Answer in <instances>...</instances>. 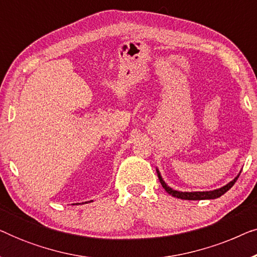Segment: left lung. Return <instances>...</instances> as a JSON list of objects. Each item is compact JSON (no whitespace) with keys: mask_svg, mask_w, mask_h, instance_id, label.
Listing matches in <instances>:
<instances>
[{"mask_svg":"<svg viewBox=\"0 0 257 257\" xmlns=\"http://www.w3.org/2000/svg\"><path fill=\"white\" fill-rule=\"evenodd\" d=\"M157 173H158V178H159V180H160V184L165 188V191H166L168 194L174 196V198L182 199V200H207V199L220 198L221 195H223L224 193H226L227 191H229V189L233 187V185L237 180L238 175H240V174H238L237 177L234 179V180H231L229 182V184H227L226 186H223V187H221V188L214 189V191H209V192H179V191H175V189H173V188L168 187V186L166 185V182L163 180V178H161V175H160L159 171H158V170H157Z\"/></svg>","mask_w":257,"mask_h":257,"instance_id":"1","label":"left lung"}]
</instances>
